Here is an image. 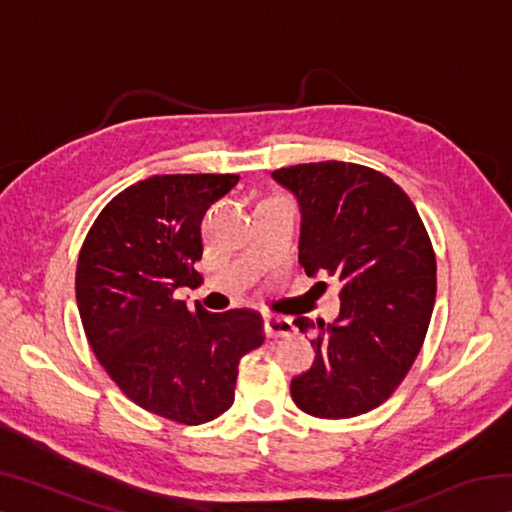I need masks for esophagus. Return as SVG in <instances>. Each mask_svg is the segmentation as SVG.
Masks as SVG:
<instances>
[{"mask_svg": "<svg viewBox=\"0 0 512 512\" xmlns=\"http://www.w3.org/2000/svg\"><path fill=\"white\" fill-rule=\"evenodd\" d=\"M293 320L287 316H264V332L268 339H280V336L293 334Z\"/></svg>", "mask_w": 512, "mask_h": 512, "instance_id": "1", "label": "esophagus"}]
</instances>
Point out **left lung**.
<instances>
[{
  "label": "left lung",
  "mask_w": 512,
  "mask_h": 512,
  "mask_svg": "<svg viewBox=\"0 0 512 512\" xmlns=\"http://www.w3.org/2000/svg\"><path fill=\"white\" fill-rule=\"evenodd\" d=\"M298 198L300 255L307 275L341 280L332 325L298 316L316 359L291 379L309 415L354 418L386 402L427 336L436 302V255L418 210L400 185L352 162H309L271 173Z\"/></svg>",
  "instance_id": "8db88e82"
}]
</instances>
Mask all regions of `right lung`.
I'll list each match as a JSON object with an SVG mask.
<instances>
[{"instance_id": "add662e5", "label": "right lung", "mask_w": 512, "mask_h": 512, "mask_svg": "<svg viewBox=\"0 0 512 512\" xmlns=\"http://www.w3.org/2000/svg\"><path fill=\"white\" fill-rule=\"evenodd\" d=\"M235 173L151 176L103 207L76 266V305L92 352L128 400L180 424L235 402L239 361L264 343L253 309L223 314L176 300L196 287L201 223Z\"/></svg>"}]
</instances>
